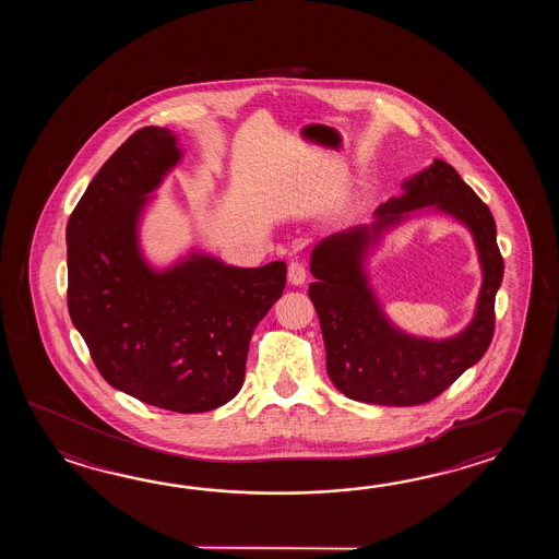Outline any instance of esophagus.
<instances>
[{
    "label": "esophagus",
    "mask_w": 559,
    "mask_h": 559,
    "mask_svg": "<svg viewBox=\"0 0 559 559\" xmlns=\"http://www.w3.org/2000/svg\"><path fill=\"white\" fill-rule=\"evenodd\" d=\"M306 277H308V270H306L304 263L292 262L287 265V280H289V284H306Z\"/></svg>",
    "instance_id": "34e87169"
}]
</instances>
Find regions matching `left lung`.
Listing matches in <instances>:
<instances>
[{
	"label": "left lung",
	"mask_w": 559,
	"mask_h": 559,
	"mask_svg": "<svg viewBox=\"0 0 559 559\" xmlns=\"http://www.w3.org/2000/svg\"><path fill=\"white\" fill-rule=\"evenodd\" d=\"M402 190L400 198L381 203L369 226L328 236L309 255V272L316 277L309 299L320 318L330 380L349 400L393 407L438 397L484 357L493 337V304L503 280L493 215L450 164L433 159L404 179ZM424 206L471 229L483 267L475 318L462 333L443 341L397 329L368 277V255L380 238Z\"/></svg>",
	"instance_id": "1"
}]
</instances>
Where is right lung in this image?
Listing matches in <instances>:
<instances>
[{
    "label": "right lung",
    "mask_w": 559,
    "mask_h": 559,
    "mask_svg": "<svg viewBox=\"0 0 559 559\" xmlns=\"http://www.w3.org/2000/svg\"><path fill=\"white\" fill-rule=\"evenodd\" d=\"M181 157L174 131L143 128L90 181L66 229L68 308L111 388L202 414L241 390L251 333L284 294L287 267H238L195 248L150 263L143 214Z\"/></svg>",
    "instance_id": "add662e5"
}]
</instances>
